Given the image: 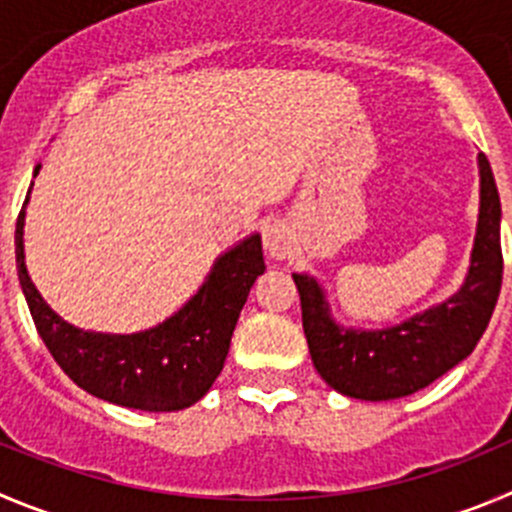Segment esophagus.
<instances>
[{
	"label": "esophagus",
	"mask_w": 512,
	"mask_h": 512,
	"mask_svg": "<svg viewBox=\"0 0 512 512\" xmlns=\"http://www.w3.org/2000/svg\"><path fill=\"white\" fill-rule=\"evenodd\" d=\"M262 245L272 260H285L293 252V232L280 219H267L262 224Z\"/></svg>",
	"instance_id": "34e87169"
}]
</instances>
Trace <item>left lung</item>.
<instances>
[{
  "label": "left lung",
  "mask_w": 512,
  "mask_h": 512,
  "mask_svg": "<svg viewBox=\"0 0 512 512\" xmlns=\"http://www.w3.org/2000/svg\"><path fill=\"white\" fill-rule=\"evenodd\" d=\"M477 166L480 214L475 245L465 283L452 298L396 326L356 331L333 321L318 280L300 272L293 275L313 366L338 394L364 401L401 399L437 381L475 351L503 283L498 186L485 154L477 156Z\"/></svg>",
  "instance_id": "obj_1"
}]
</instances>
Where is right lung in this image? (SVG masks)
<instances>
[{"instance_id": "obj_1", "label": "right lung", "mask_w": 512, "mask_h": 512, "mask_svg": "<svg viewBox=\"0 0 512 512\" xmlns=\"http://www.w3.org/2000/svg\"><path fill=\"white\" fill-rule=\"evenodd\" d=\"M40 171V166L35 169ZM32 189V186H30ZM30 197L25 199V207ZM25 207L17 217V272L37 333L60 369L88 394L141 412L197 404L219 376L229 341L257 275L265 272L260 234L217 257L199 293L148 331L116 336L70 326L45 303L25 265Z\"/></svg>"}]
</instances>
